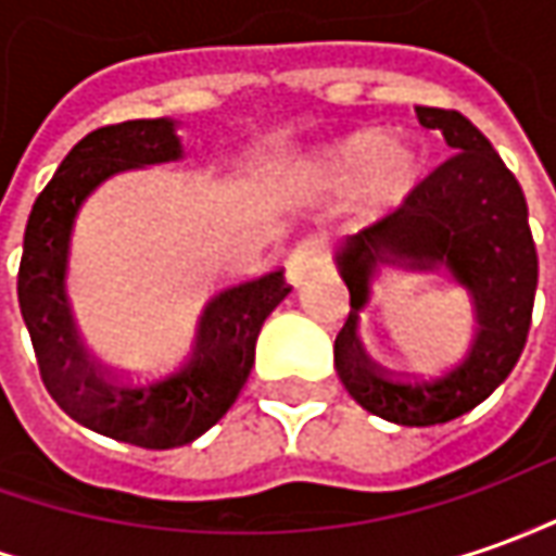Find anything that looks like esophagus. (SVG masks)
<instances>
[{
    "label": "esophagus",
    "mask_w": 556,
    "mask_h": 556,
    "mask_svg": "<svg viewBox=\"0 0 556 556\" xmlns=\"http://www.w3.org/2000/svg\"><path fill=\"white\" fill-rule=\"evenodd\" d=\"M328 258V243L323 237H304V240H298L292 249V255H289V262H286V277L292 286H301L309 274H316Z\"/></svg>",
    "instance_id": "1"
}]
</instances>
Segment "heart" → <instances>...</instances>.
I'll use <instances>...</instances> for the list:
<instances>
[{"mask_svg": "<svg viewBox=\"0 0 556 556\" xmlns=\"http://www.w3.org/2000/svg\"><path fill=\"white\" fill-rule=\"evenodd\" d=\"M307 176L323 191L356 188L368 210H392L420 182L422 151L380 130H358L313 154Z\"/></svg>", "mask_w": 556, "mask_h": 556, "instance_id": "1", "label": "heart"}]
</instances>
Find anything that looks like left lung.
Returning <instances> with one entry per match:
<instances>
[{
    "label": "left lung",
    "mask_w": 556,
    "mask_h": 556,
    "mask_svg": "<svg viewBox=\"0 0 556 556\" xmlns=\"http://www.w3.org/2000/svg\"><path fill=\"white\" fill-rule=\"evenodd\" d=\"M417 118L441 130L456 154L429 173L399 210L338 249L350 316L334 341V368L358 405L399 426L456 420L500 387L523 353L539 282L527 198L515 173L466 115L417 105ZM377 263L444 266L469 289L479 328L467 356L447 372L395 378L364 356L355 328Z\"/></svg>",
    "instance_id": "obj_1"
}]
</instances>
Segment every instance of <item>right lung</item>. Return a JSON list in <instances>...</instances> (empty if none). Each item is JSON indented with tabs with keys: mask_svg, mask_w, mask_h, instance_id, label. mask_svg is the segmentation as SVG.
<instances>
[{
	"mask_svg": "<svg viewBox=\"0 0 556 556\" xmlns=\"http://www.w3.org/2000/svg\"><path fill=\"white\" fill-rule=\"evenodd\" d=\"M182 154L169 118L124 121L85 136L33 203L17 270V301L51 399L75 422L149 451L191 444L228 414L255 365L264 319L292 292L282 270L218 289L200 313L191 350L164 371L118 377L90 362L66 301L75 215L109 176Z\"/></svg>",
	"mask_w": 556,
	"mask_h": 556,
	"instance_id": "1",
	"label": "right lung"
}]
</instances>
